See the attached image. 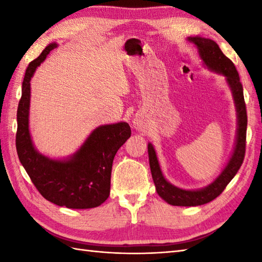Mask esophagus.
Returning a JSON list of instances; mask_svg holds the SVG:
<instances>
[{
    "label": "esophagus",
    "mask_w": 262,
    "mask_h": 262,
    "mask_svg": "<svg viewBox=\"0 0 262 262\" xmlns=\"http://www.w3.org/2000/svg\"><path fill=\"white\" fill-rule=\"evenodd\" d=\"M134 127L136 128V129H138V130H141V129H143L144 128V121H143V119L141 118V117H136V118L134 119Z\"/></svg>",
    "instance_id": "esophagus-1"
}]
</instances>
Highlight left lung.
<instances>
[{
    "label": "left lung",
    "instance_id": "left-lung-1",
    "mask_svg": "<svg viewBox=\"0 0 262 262\" xmlns=\"http://www.w3.org/2000/svg\"><path fill=\"white\" fill-rule=\"evenodd\" d=\"M188 41L192 42L198 49V55L202 59L203 65L210 72L221 74L225 77V81L229 85L233 100H234L237 128L235 144L229 162L221 172L216 179L209 183L208 186L196 190H186L179 187H176L165 179L160 168V163L155 153V149L151 143H148V160L151 168L152 178L159 196L165 200L166 203L173 206H199L207 204L223 192L225 187L234 178L238 169L243 163L244 154H246V138H247V125L248 117L246 102L243 97V88L240 82V77L231 59L227 58L219 45L209 38L204 37H188Z\"/></svg>",
    "mask_w": 262,
    "mask_h": 262
}]
</instances>
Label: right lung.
Instances as JSON below:
<instances>
[{
    "instance_id": "1",
    "label": "right lung",
    "mask_w": 262,
    "mask_h": 262,
    "mask_svg": "<svg viewBox=\"0 0 262 262\" xmlns=\"http://www.w3.org/2000/svg\"><path fill=\"white\" fill-rule=\"evenodd\" d=\"M56 47V42L49 43L26 70L16 113V152L32 183L48 202L73 209L98 207L109 197L114 158L132 130L125 121L99 126L75 153L64 159H52L36 149L29 129L30 81Z\"/></svg>"
}]
</instances>
